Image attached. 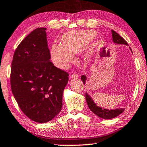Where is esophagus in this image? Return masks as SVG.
Wrapping results in <instances>:
<instances>
[{
	"label": "esophagus",
	"instance_id": "1",
	"mask_svg": "<svg viewBox=\"0 0 147 147\" xmlns=\"http://www.w3.org/2000/svg\"><path fill=\"white\" fill-rule=\"evenodd\" d=\"M70 77H71V78H78V74L76 73H73V74H72L71 76H70Z\"/></svg>",
	"mask_w": 147,
	"mask_h": 147
}]
</instances>
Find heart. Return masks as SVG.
Segmentation results:
<instances>
[{"mask_svg":"<svg viewBox=\"0 0 147 147\" xmlns=\"http://www.w3.org/2000/svg\"><path fill=\"white\" fill-rule=\"evenodd\" d=\"M96 36L94 31H70L60 38V44L51 46L50 55L54 65L61 69H66L74 60V55L81 52ZM88 56V54L85 55Z\"/></svg>","mask_w":147,"mask_h":147,"instance_id":"b5f03b06","label":"heart"}]
</instances>
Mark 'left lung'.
I'll return each mask as SVG.
<instances>
[{"label": "left lung", "instance_id": "obj_1", "mask_svg": "<svg viewBox=\"0 0 147 147\" xmlns=\"http://www.w3.org/2000/svg\"><path fill=\"white\" fill-rule=\"evenodd\" d=\"M112 36H113V40L116 44H125V45H128V44L122 36H120L117 32L115 31L112 30ZM130 50H131V48H129ZM81 80H82L84 84H85L86 77V76L82 75L81 76ZM86 99L87 102L88 106L89 107L91 111H92L95 115H97L99 117L103 118V119H112V118H115L116 116L120 115L121 113H123L124 111V109L120 108L113 109V110H109V109H102L101 107L97 106V105L94 103L92 99L91 98L90 96L87 93L86 94Z\"/></svg>", "mask_w": 147, "mask_h": 147}]
</instances>
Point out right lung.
<instances>
[{"mask_svg": "<svg viewBox=\"0 0 147 147\" xmlns=\"http://www.w3.org/2000/svg\"><path fill=\"white\" fill-rule=\"evenodd\" d=\"M46 28L33 30L16 49L10 84L21 110L30 119L48 122L62 108L63 92L69 74L50 61Z\"/></svg>", "mask_w": 147, "mask_h": 147, "instance_id": "add662e5", "label": "right lung"}]
</instances>
